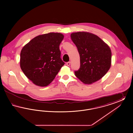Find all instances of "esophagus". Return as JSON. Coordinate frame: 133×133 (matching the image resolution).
Listing matches in <instances>:
<instances>
[{
	"instance_id": "esophagus-1",
	"label": "esophagus",
	"mask_w": 133,
	"mask_h": 133,
	"mask_svg": "<svg viewBox=\"0 0 133 133\" xmlns=\"http://www.w3.org/2000/svg\"><path fill=\"white\" fill-rule=\"evenodd\" d=\"M66 65H67L68 66H70V62H67V63H66Z\"/></svg>"
}]
</instances>
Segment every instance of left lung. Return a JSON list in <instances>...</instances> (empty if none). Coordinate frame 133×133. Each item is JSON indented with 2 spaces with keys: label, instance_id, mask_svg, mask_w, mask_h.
I'll list each match as a JSON object with an SVG mask.
<instances>
[{
  "label": "left lung",
  "instance_id": "left-lung-1",
  "mask_svg": "<svg viewBox=\"0 0 133 133\" xmlns=\"http://www.w3.org/2000/svg\"><path fill=\"white\" fill-rule=\"evenodd\" d=\"M71 38L78 49L80 67L75 76L83 83L90 84L104 76L111 65V51L98 36L86 32L72 33Z\"/></svg>",
  "mask_w": 133,
  "mask_h": 133
}]
</instances>
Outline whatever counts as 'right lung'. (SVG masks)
Wrapping results in <instances>:
<instances>
[{
	"instance_id": "obj_1",
	"label": "right lung",
	"mask_w": 133,
	"mask_h": 133,
	"mask_svg": "<svg viewBox=\"0 0 133 133\" xmlns=\"http://www.w3.org/2000/svg\"><path fill=\"white\" fill-rule=\"evenodd\" d=\"M63 38V35L60 33L40 35L32 39L22 49L21 69L36 85L48 86L64 65L59 49Z\"/></svg>"
}]
</instances>
